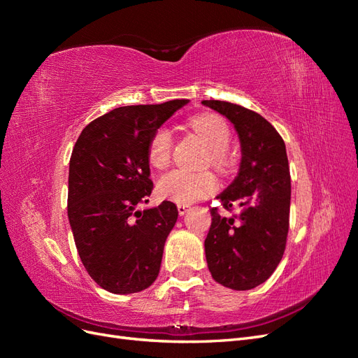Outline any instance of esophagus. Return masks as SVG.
<instances>
[{
	"mask_svg": "<svg viewBox=\"0 0 358 358\" xmlns=\"http://www.w3.org/2000/svg\"><path fill=\"white\" fill-rule=\"evenodd\" d=\"M188 208H189V206H187V204H178V212H179V215H180V216L185 215V213L188 212Z\"/></svg>",
	"mask_w": 358,
	"mask_h": 358,
	"instance_id": "esophagus-1",
	"label": "esophagus"
}]
</instances>
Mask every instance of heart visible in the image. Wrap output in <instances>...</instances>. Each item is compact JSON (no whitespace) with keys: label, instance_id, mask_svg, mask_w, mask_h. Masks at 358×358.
<instances>
[{"label":"heart","instance_id":"1","mask_svg":"<svg viewBox=\"0 0 358 358\" xmlns=\"http://www.w3.org/2000/svg\"><path fill=\"white\" fill-rule=\"evenodd\" d=\"M191 128L210 148V162L218 169L225 170L230 166L227 148L230 145L231 133L222 117L215 115H197L189 119ZM173 149V134L170 128L161 127L150 138L149 161L157 169L169 164ZM158 194L166 200L179 204H191L203 200L218 189V180L210 171H188L182 169L170 170L162 175L157 183Z\"/></svg>","mask_w":358,"mask_h":358}]
</instances>
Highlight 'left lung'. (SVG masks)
<instances>
[{
    "label": "left lung",
    "instance_id": "obj_1",
    "mask_svg": "<svg viewBox=\"0 0 358 358\" xmlns=\"http://www.w3.org/2000/svg\"><path fill=\"white\" fill-rule=\"evenodd\" d=\"M234 125L242 159L236 179L218 197L222 208H242L221 216L212 208L204 241L206 262L216 282L237 291L266 282L282 259L289 227L291 178L282 137L268 121L239 104L203 100Z\"/></svg>",
    "mask_w": 358,
    "mask_h": 358
}]
</instances>
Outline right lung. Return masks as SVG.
I'll list each match as a JSON object with an SVG mask.
<instances>
[{"instance_id":"right-lung-1","label":"right lung","mask_w":358,"mask_h":358,"mask_svg":"<svg viewBox=\"0 0 358 358\" xmlns=\"http://www.w3.org/2000/svg\"><path fill=\"white\" fill-rule=\"evenodd\" d=\"M188 100L124 106L94 119L73 148L69 221L86 272L113 294L154 284L162 251L178 220L175 203L138 210L154 189L149 143Z\"/></svg>"}]
</instances>
